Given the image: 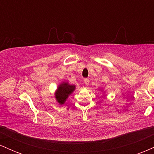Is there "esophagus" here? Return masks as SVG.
I'll list each match as a JSON object with an SVG mask.
<instances>
[{"label": "esophagus", "mask_w": 154, "mask_h": 154, "mask_svg": "<svg viewBox=\"0 0 154 154\" xmlns=\"http://www.w3.org/2000/svg\"><path fill=\"white\" fill-rule=\"evenodd\" d=\"M84 82H85V85H89V83H90V80H89V79H84Z\"/></svg>", "instance_id": "esophagus-1"}]
</instances>
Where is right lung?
<instances>
[{
	"mask_svg": "<svg viewBox=\"0 0 154 154\" xmlns=\"http://www.w3.org/2000/svg\"><path fill=\"white\" fill-rule=\"evenodd\" d=\"M75 85H70L66 82L60 85L56 93V98L58 102L60 104L64 103L67 97L75 91Z\"/></svg>",
	"mask_w": 154,
	"mask_h": 154,
	"instance_id": "1",
	"label": "right lung"
}]
</instances>
